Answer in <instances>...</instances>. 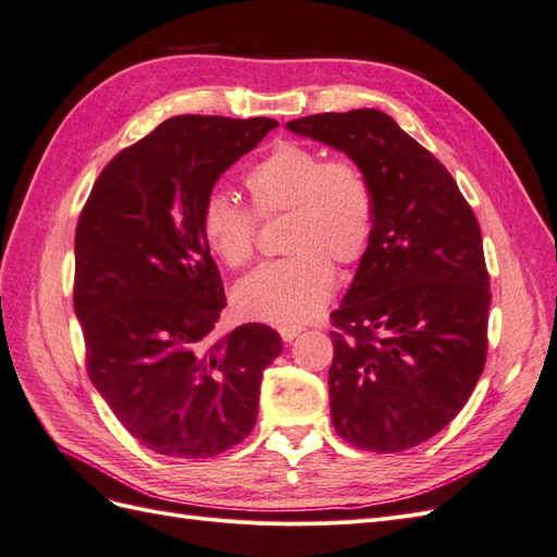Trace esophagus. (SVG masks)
I'll use <instances>...</instances> for the list:
<instances>
[{
    "label": "esophagus",
    "instance_id": "1",
    "mask_svg": "<svg viewBox=\"0 0 557 557\" xmlns=\"http://www.w3.org/2000/svg\"><path fill=\"white\" fill-rule=\"evenodd\" d=\"M299 332H301V327H297V325H281L278 327V334L285 344H290L295 336H299Z\"/></svg>",
    "mask_w": 557,
    "mask_h": 557
}]
</instances>
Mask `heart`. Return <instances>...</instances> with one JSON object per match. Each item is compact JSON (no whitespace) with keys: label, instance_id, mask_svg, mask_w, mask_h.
<instances>
[{"label":"heart","instance_id":"1","mask_svg":"<svg viewBox=\"0 0 557 557\" xmlns=\"http://www.w3.org/2000/svg\"><path fill=\"white\" fill-rule=\"evenodd\" d=\"M244 183L260 218L288 213L283 246L293 256L246 276L234 290V307L262 323H305L334 293L332 262L358 264L372 244V185L356 162L325 160L299 141H276L250 166ZM256 213L225 190H211L201 201V234L223 264L239 269L252 260Z\"/></svg>","mask_w":557,"mask_h":557}]
</instances>
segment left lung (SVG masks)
Instances as JSON below:
<instances>
[{"label": "left lung", "mask_w": 557, "mask_h": 557, "mask_svg": "<svg viewBox=\"0 0 557 557\" xmlns=\"http://www.w3.org/2000/svg\"><path fill=\"white\" fill-rule=\"evenodd\" d=\"M290 132L342 150L374 193V234L332 311L336 434L374 453L428 442L485 367L491 283L481 227L428 148L376 109L318 113Z\"/></svg>", "instance_id": "1"}]
</instances>
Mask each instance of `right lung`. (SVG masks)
Listing matches in <instances>:
<instances>
[{
	"label": "right lung",
	"mask_w": 557,
	"mask_h": 557,
	"mask_svg": "<svg viewBox=\"0 0 557 557\" xmlns=\"http://www.w3.org/2000/svg\"><path fill=\"white\" fill-rule=\"evenodd\" d=\"M274 127L170 117L104 166L78 218L74 311L88 376L134 440L170 458H211L246 440L283 348L260 323L215 339L227 301L199 225L215 181Z\"/></svg>",
	"instance_id": "obj_1"
}]
</instances>
